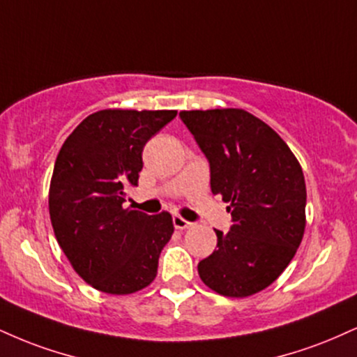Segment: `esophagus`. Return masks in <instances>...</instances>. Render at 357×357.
I'll return each mask as SVG.
<instances>
[{"instance_id":"esophagus-1","label":"esophagus","mask_w":357,"mask_h":357,"mask_svg":"<svg viewBox=\"0 0 357 357\" xmlns=\"http://www.w3.org/2000/svg\"><path fill=\"white\" fill-rule=\"evenodd\" d=\"M173 225H174L176 229H188V227L192 226V222L186 221L181 216H173Z\"/></svg>"}]
</instances>
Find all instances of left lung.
Wrapping results in <instances>:
<instances>
[{"label": "left lung", "instance_id": "obj_1", "mask_svg": "<svg viewBox=\"0 0 357 357\" xmlns=\"http://www.w3.org/2000/svg\"><path fill=\"white\" fill-rule=\"evenodd\" d=\"M209 161L213 195L229 203L233 226L197 273L218 294L246 298L273 284L291 263L306 227V183L293 151L244 109L181 111Z\"/></svg>", "mask_w": 357, "mask_h": 357}]
</instances>
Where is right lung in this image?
I'll use <instances>...</instances> for the list:
<instances>
[{
  "label": "right lung",
  "mask_w": 357,
  "mask_h": 357,
  "mask_svg": "<svg viewBox=\"0 0 357 357\" xmlns=\"http://www.w3.org/2000/svg\"><path fill=\"white\" fill-rule=\"evenodd\" d=\"M176 111L102 109L66 137L50 186V218L75 271L94 289L131 294L154 281L174 226L169 213L124 209L143 148Z\"/></svg>",
  "instance_id": "obj_1"
}]
</instances>
